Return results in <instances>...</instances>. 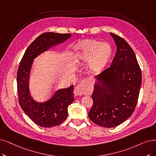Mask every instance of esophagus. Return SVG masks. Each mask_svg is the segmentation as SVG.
I'll list each match as a JSON object with an SVG mask.
<instances>
[{"label":"esophagus","instance_id":"esophagus-1","mask_svg":"<svg viewBox=\"0 0 156 156\" xmlns=\"http://www.w3.org/2000/svg\"><path fill=\"white\" fill-rule=\"evenodd\" d=\"M86 84V80H83L76 87L74 90V95L76 96H81L84 92V86Z\"/></svg>","mask_w":156,"mask_h":156}]
</instances>
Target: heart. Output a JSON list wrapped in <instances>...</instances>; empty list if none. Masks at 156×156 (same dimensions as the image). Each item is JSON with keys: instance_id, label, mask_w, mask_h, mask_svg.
Segmentation results:
<instances>
[{"instance_id": "b5f03b06", "label": "heart", "mask_w": 156, "mask_h": 156, "mask_svg": "<svg viewBox=\"0 0 156 156\" xmlns=\"http://www.w3.org/2000/svg\"><path fill=\"white\" fill-rule=\"evenodd\" d=\"M76 58L80 64H90L93 74H100L106 68L112 55V48L108 43L93 40L79 42L75 47Z\"/></svg>"}]
</instances>
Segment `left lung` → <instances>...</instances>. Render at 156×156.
<instances>
[{
    "label": "left lung",
    "mask_w": 156,
    "mask_h": 156,
    "mask_svg": "<svg viewBox=\"0 0 156 156\" xmlns=\"http://www.w3.org/2000/svg\"><path fill=\"white\" fill-rule=\"evenodd\" d=\"M116 54L111 66L94 77L93 104L88 116L97 125L111 128L132 115L138 101L141 72L132 48L121 37L110 33Z\"/></svg>",
    "instance_id": "left-lung-1"
}]
</instances>
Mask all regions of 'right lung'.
Here are the masks:
<instances>
[{
    "label": "right lung",
    "instance_id": "obj_1",
    "mask_svg": "<svg viewBox=\"0 0 156 156\" xmlns=\"http://www.w3.org/2000/svg\"><path fill=\"white\" fill-rule=\"evenodd\" d=\"M71 34L45 33L39 36L24 53L17 73V90L20 107L37 125L52 127L63 123L68 107L74 101L73 85L56 90L44 101H37L30 94L29 77L34 59L52 47L62 44Z\"/></svg>",
    "mask_w": 156,
    "mask_h": 156
}]
</instances>
